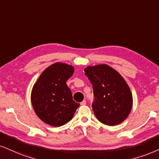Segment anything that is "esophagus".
Returning a JSON list of instances; mask_svg holds the SVG:
<instances>
[{
  "label": "esophagus",
  "instance_id": "1",
  "mask_svg": "<svg viewBox=\"0 0 159 159\" xmlns=\"http://www.w3.org/2000/svg\"><path fill=\"white\" fill-rule=\"evenodd\" d=\"M86 100H83V101H82L81 103V106H84V105H86Z\"/></svg>",
  "mask_w": 159,
  "mask_h": 159
}]
</instances>
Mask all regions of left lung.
Masks as SVG:
<instances>
[{
	"label": "left lung",
	"instance_id": "1",
	"mask_svg": "<svg viewBox=\"0 0 159 159\" xmlns=\"http://www.w3.org/2000/svg\"><path fill=\"white\" fill-rule=\"evenodd\" d=\"M85 75L93 87L92 110L97 119L107 125H116L129 115L133 97L121 75L107 65L89 66Z\"/></svg>",
	"mask_w": 159,
	"mask_h": 159
}]
</instances>
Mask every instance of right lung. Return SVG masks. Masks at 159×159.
Listing matches in <instances>:
<instances>
[{
  "label": "right lung",
  "mask_w": 159,
  "mask_h": 159,
  "mask_svg": "<svg viewBox=\"0 0 159 159\" xmlns=\"http://www.w3.org/2000/svg\"><path fill=\"white\" fill-rule=\"evenodd\" d=\"M73 73V66L57 62L44 70L32 89L31 100L35 113L53 127L70 121L80 106L73 100L66 84Z\"/></svg>",
  "instance_id": "obj_1"
}]
</instances>
